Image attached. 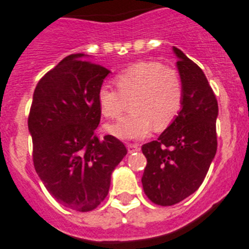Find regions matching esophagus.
<instances>
[{
  "instance_id": "34e87169",
  "label": "esophagus",
  "mask_w": 249,
  "mask_h": 249,
  "mask_svg": "<svg viewBox=\"0 0 249 249\" xmlns=\"http://www.w3.org/2000/svg\"><path fill=\"white\" fill-rule=\"evenodd\" d=\"M127 150H129V153L137 152V150H140V145L139 144H131V143H129V144H127Z\"/></svg>"
}]
</instances>
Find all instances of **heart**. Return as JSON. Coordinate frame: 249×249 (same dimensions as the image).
<instances>
[{
	"label": "heart",
	"mask_w": 249,
	"mask_h": 249,
	"mask_svg": "<svg viewBox=\"0 0 249 249\" xmlns=\"http://www.w3.org/2000/svg\"><path fill=\"white\" fill-rule=\"evenodd\" d=\"M118 89L102 84L97 102L105 117L117 119L130 100L131 112L109 132L120 140L144 139L152 131L164 130L182 108L183 84L173 67L158 61H142L127 67L115 78Z\"/></svg>",
	"instance_id": "1"
}]
</instances>
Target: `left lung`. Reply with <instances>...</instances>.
<instances>
[{"label": "left lung", "instance_id": "left-lung-1", "mask_svg": "<svg viewBox=\"0 0 249 249\" xmlns=\"http://www.w3.org/2000/svg\"><path fill=\"white\" fill-rule=\"evenodd\" d=\"M183 84L182 109L157 141L142 145V185L155 205L172 206L199 189L217 152L218 102L202 70L173 47Z\"/></svg>", "mask_w": 249, "mask_h": 249}]
</instances>
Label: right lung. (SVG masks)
I'll list each match as a JSON object with an SVG mask.
<instances>
[{"mask_svg": "<svg viewBox=\"0 0 249 249\" xmlns=\"http://www.w3.org/2000/svg\"><path fill=\"white\" fill-rule=\"evenodd\" d=\"M83 56L69 55L39 79L27 125L35 170L48 192L64 207L89 212L107 196L127 150L112 135L97 137V91L110 71Z\"/></svg>", "mask_w": 249, "mask_h": 249, "instance_id": "obj_1", "label": "right lung"}]
</instances>
